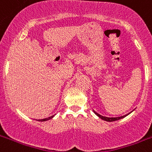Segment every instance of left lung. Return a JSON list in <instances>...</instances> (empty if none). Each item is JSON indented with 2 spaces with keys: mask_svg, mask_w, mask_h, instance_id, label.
Returning a JSON list of instances; mask_svg holds the SVG:
<instances>
[{
  "mask_svg": "<svg viewBox=\"0 0 152 152\" xmlns=\"http://www.w3.org/2000/svg\"><path fill=\"white\" fill-rule=\"evenodd\" d=\"M94 112H95V111H94ZM95 113L98 116V117H99L101 119H102V120L104 121H114L120 120V119H121V118H125V116H121V117H118V118H107V117H103V116L100 115V114H99V113H96V112H95Z\"/></svg>",
  "mask_w": 152,
  "mask_h": 152,
  "instance_id": "8db88e82",
  "label": "left lung"
}]
</instances>
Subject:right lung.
<instances>
[{"label":"right lung","mask_w":152,"mask_h":152,"mask_svg":"<svg viewBox=\"0 0 152 152\" xmlns=\"http://www.w3.org/2000/svg\"><path fill=\"white\" fill-rule=\"evenodd\" d=\"M53 117V116H51V117H50V118H45V119H42V120H39V121H46L50 120V119H51V118H52Z\"/></svg>","instance_id":"1"}]
</instances>
